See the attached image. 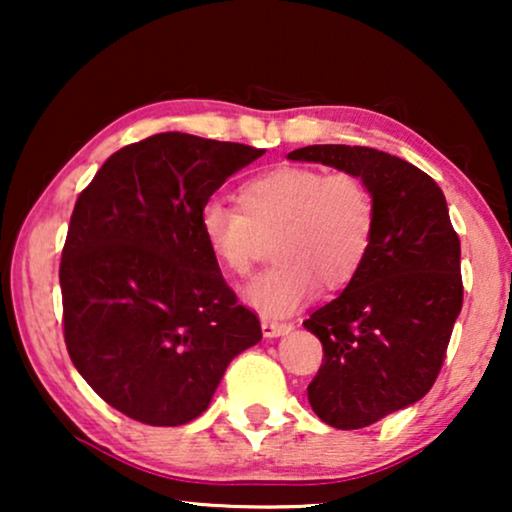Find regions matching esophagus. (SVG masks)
<instances>
[{
    "mask_svg": "<svg viewBox=\"0 0 512 512\" xmlns=\"http://www.w3.org/2000/svg\"><path fill=\"white\" fill-rule=\"evenodd\" d=\"M263 335L265 338H279V335H286L293 331V324H284V321H272V319H263L261 321Z\"/></svg>",
    "mask_w": 512,
    "mask_h": 512,
    "instance_id": "34e87169",
    "label": "esophagus"
}]
</instances>
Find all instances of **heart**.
<instances>
[{
    "label": "heart",
    "instance_id": "obj_1",
    "mask_svg": "<svg viewBox=\"0 0 512 512\" xmlns=\"http://www.w3.org/2000/svg\"><path fill=\"white\" fill-rule=\"evenodd\" d=\"M375 200L349 172L286 165L244 181L237 207L212 200L200 209L202 242L221 270L247 275L258 235H270L275 263L251 279L244 303L265 319H284L305 305L319 284L338 289L366 263L375 237Z\"/></svg>",
    "mask_w": 512,
    "mask_h": 512
}]
</instances>
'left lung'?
<instances>
[{
  "instance_id": "1",
  "label": "left lung",
  "mask_w": 512,
  "mask_h": 512,
  "mask_svg": "<svg viewBox=\"0 0 512 512\" xmlns=\"http://www.w3.org/2000/svg\"><path fill=\"white\" fill-rule=\"evenodd\" d=\"M291 160L331 165L366 181L375 200L370 254L345 291L303 321L324 347L307 387L333 429L380 422L429 394L464 303L461 244L445 195L408 160L368 146L314 144Z\"/></svg>"
}]
</instances>
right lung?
I'll return each instance as SVG.
<instances>
[{
    "label": "right lung",
    "mask_w": 512,
    "mask_h": 512,
    "mask_svg": "<svg viewBox=\"0 0 512 512\" xmlns=\"http://www.w3.org/2000/svg\"><path fill=\"white\" fill-rule=\"evenodd\" d=\"M160 132L107 158L76 200L60 261L69 359L102 401L151 426L207 410L228 363L263 338L200 235V209L263 156Z\"/></svg>",
    "instance_id": "1"
}]
</instances>
